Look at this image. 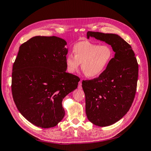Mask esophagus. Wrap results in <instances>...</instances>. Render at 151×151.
<instances>
[{
    "label": "esophagus",
    "mask_w": 151,
    "mask_h": 151,
    "mask_svg": "<svg viewBox=\"0 0 151 151\" xmlns=\"http://www.w3.org/2000/svg\"><path fill=\"white\" fill-rule=\"evenodd\" d=\"M78 88H79V89H81L82 88V81H81V80L78 82Z\"/></svg>",
    "instance_id": "34e87169"
}]
</instances>
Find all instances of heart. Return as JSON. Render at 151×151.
I'll list each match as a JSON object with an SVG mask.
<instances>
[{
    "mask_svg": "<svg viewBox=\"0 0 151 151\" xmlns=\"http://www.w3.org/2000/svg\"><path fill=\"white\" fill-rule=\"evenodd\" d=\"M74 56L68 55L66 66L70 73H75L81 64L86 76L94 78L103 73L113 58V51L108 45H99L89 41H81L74 45Z\"/></svg>",
    "mask_w": 151,
    "mask_h": 151,
    "instance_id": "1",
    "label": "heart"
}]
</instances>
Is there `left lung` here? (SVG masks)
<instances>
[{
  "label": "left lung",
  "instance_id": "8db88e82",
  "mask_svg": "<svg viewBox=\"0 0 151 151\" xmlns=\"http://www.w3.org/2000/svg\"><path fill=\"white\" fill-rule=\"evenodd\" d=\"M90 37L104 41L115 52L99 76L83 81L86 114L92 123L106 127L122 119L131 108L136 94L139 65L129 43L115 34L88 31Z\"/></svg>",
  "mask_w": 151,
  "mask_h": 151
}]
</instances>
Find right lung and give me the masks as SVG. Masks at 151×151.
<instances>
[{"label":"right lung","instance_id":"obj_1","mask_svg":"<svg viewBox=\"0 0 151 151\" xmlns=\"http://www.w3.org/2000/svg\"><path fill=\"white\" fill-rule=\"evenodd\" d=\"M65 40L37 36L20 46L11 90L19 111L36 126H57L65 116L63 99L77 88L78 76L66 72Z\"/></svg>","mask_w":151,"mask_h":151}]
</instances>
